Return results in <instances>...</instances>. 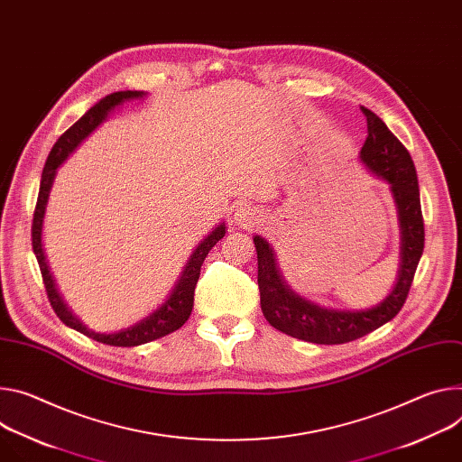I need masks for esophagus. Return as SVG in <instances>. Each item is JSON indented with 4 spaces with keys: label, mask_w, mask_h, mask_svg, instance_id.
Wrapping results in <instances>:
<instances>
[{
    "label": "esophagus",
    "mask_w": 462,
    "mask_h": 462,
    "mask_svg": "<svg viewBox=\"0 0 462 462\" xmlns=\"http://www.w3.org/2000/svg\"><path fill=\"white\" fill-rule=\"evenodd\" d=\"M234 221L237 226H243V228H250L254 226L256 223H260V214L258 209L254 206L250 204H239L236 214H234Z\"/></svg>",
    "instance_id": "esophagus-1"
}]
</instances>
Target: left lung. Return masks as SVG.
<instances>
[{"label":"left lung","instance_id":"left-lung-1","mask_svg":"<svg viewBox=\"0 0 462 462\" xmlns=\"http://www.w3.org/2000/svg\"><path fill=\"white\" fill-rule=\"evenodd\" d=\"M368 136L359 160L368 171L389 184L400 223V269L389 295L366 310H333L319 306L292 291L283 280L276 254L267 239L254 236L258 253V285L262 311L269 324L295 339L315 345H343L393 320L405 299L424 253V219L420 189L411 154L387 125L361 106Z\"/></svg>","mask_w":462,"mask_h":462}]
</instances>
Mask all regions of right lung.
<instances>
[{
    "instance_id": "right-lung-1",
    "label": "right lung",
    "mask_w": 462,
    "mask_h": 462,
    "mask_svg": "<svg viewBox=\"0 0 462 462\" xmlns=\"http://www.w3.org/2000/svg\"><path fill=\"white\" fill-rule=\"evenodd\" d=\"M143 96H145L143 92L127 90V92H114V94L103 97L57 140V143L53 145V149L48 156L44 171H42L40 191H38V200H36L34 217H32V230H31L32 253L38 260L40 273H42V278H44V285L48 291V299H50L51 308L55 310L57 317L66 326L80 331L82 335H87V337H90L97 343H103V345H110V346H140V345L160 339V337H163V335L173 333L179 328H182L193 310L195 285L200 276V267L204 263V258L208 256L209 250H212V246L219 239H223L226 234L225 223H219L212 232H209L193 250V254L189 256L184 271L180 273L175 287L171 289L170 297L165 299V302L160 308H156L152 313H149L145 319L138 320L136 324H133L129 328H123V329H117L112 333L94 331L87 324H82L80 319H77V315H73V311L66 306V302L59 295L55 280H53L48 262H46L44 248H42V226H44V214H46L50 191H51L55 177H57V170L64 163V160L99 127V125L108 117V114L114 108H117L125 101L142 99Z\"/></svg>"
}]
</instances>
